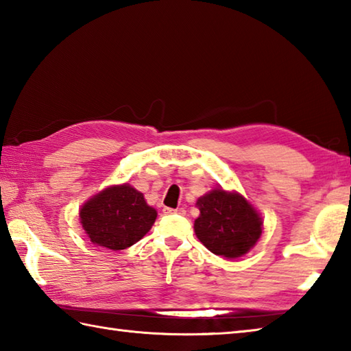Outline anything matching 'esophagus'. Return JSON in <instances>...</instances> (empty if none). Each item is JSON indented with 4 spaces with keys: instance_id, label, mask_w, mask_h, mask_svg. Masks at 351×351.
<instances>
[{
    "instance_id": "34e87169",
    "label": "esophagus",
    "mask_w": 351,
    "mask_h": 351,
    "mask_svg": "<svg viewBox=\"0 0 351 351\" xmlns=\"http://www.w3.org/2000/svg\"><path fill=\"white\" fill-rule=\"evenodd\" d=\"M166 211H167V213H170V214H180V215H184V214H185V210H184V208H176V210H170V208H167Z\"/></svg>"
}]
</instances>
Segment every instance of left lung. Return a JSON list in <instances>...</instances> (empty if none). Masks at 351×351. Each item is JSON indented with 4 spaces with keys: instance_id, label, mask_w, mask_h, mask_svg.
<instances>
[{
    "instance_id": "obj_1",
    "label": "left lung",
    "mask_w": 351,
    "mask_h": 351,
    "mask_svg": "<svg viewBox=\"0 0 351 351\" xmlns=\"http://www.w3.org/2000/svg\"><path fill=\"white\" fill-rule=\"evenodd\" d=\"M196 205L200 211L195 220L196 237L214 255L235 259L255 247L264 220L240 193L215 187L200 196Z\"/></svg>"
}]
</instances>
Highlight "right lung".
Here are the masks:
<instances>
[{
    "label": "right lung",
    "instance_id": "add662e5",
    "mask_svg": "<svg viewBox=\"0 0 351 351\" xmlns=\"http://www.w3.org/2000/svg\"><path fill=\"white\" fill-rule=\"evenodd\" d=\"M156 219L143 193L130 184L110 185L84 202L80 223L93 244L110 250H123L140 241Z\"/></svg>",
    "mask_w": 351,
    "mask_h": 351
}]
</instances>
